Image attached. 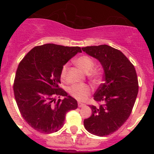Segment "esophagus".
<instances>
[{
	"label": "esophagus",
	"mask_w": 154,
	"mask_h": 154,
	"mask_svg": "<svg viewBox=\"0 0 154 154\" xmlns=\"http://www.w3.org/2000/svg\"><path fill=\"white\" fill-rule=\"evenodd\" d=\"M85 106V103H81V102H78V106H79V108Z\"/></svg>",
	"instance_id": "obj_1"
}]
</instances>
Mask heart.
<instances>
[{"label": "heart", "mask_w": 154, "mask_h": 154, "mask_svg": "<svg viewBox=\"0 0 154 154\" xmlns=\"http://www.w3.org/2000/svg\"><path fill=\"white\" fill-rule=\"evenodd\" d=\"M75 63L80 69H82L85 73H87L89 79L95 84H97L100 80V74L97 70H92L95 65V62L90 56L86 55L79 56L75 60ZM68 64L66 63L62 66L61 70L60 77L62 80H65L66 76ZM91 88L88 85L81 84V85H73L69 88V93L75 99L80 100H86L88 97L91 93Z\"/></svg>", "instance_id": "1"}]
</instances>
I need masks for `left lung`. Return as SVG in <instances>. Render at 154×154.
I'll return each mask as SVG.
<instances>
[{
    "instance_id": "1",
    "label": "left lung",
    "mask_w": 154,
    "mask_h": 154,
    "mask_svg": "<svg viewBox=\"0 0 154 154\" xmlns=\"http://www.w3.org/2000/svg\"><path fill=\"white\" fill-rule=\"evenodd\" d=\"M82 50L100 61L104 82L94 94L99 106L90 105L92 115L84 120L90 133L106 136L119 130L131 114L138 93V81L133 64L122 52L107 45L87 46Z\"/></svg>"
}]
</instances>
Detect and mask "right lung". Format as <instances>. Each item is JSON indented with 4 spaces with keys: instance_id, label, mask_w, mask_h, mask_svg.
I'll list each match as a JSON object with an SVG mask.
<instances>
[{
    "instance_id": "add662e5",
    "label": "right lung",
    "mask_w": 154,
    "mask_h": 154,
    "mask_svg": "<svg viewBox=\"0 0 154 154\" xmlns=\"http://www.w3.org/2000/svg\"><path fill=\"white\" fill-rule=\"evenodd\" d=\"M78 52L79 47L45 44L33 48L19 63L14 93L21 115L42 133L57 132L66 114L77 108V102L59 85L61 68ZM61 96L63 100H56Z\"/></svg>"
}]
</instances>
